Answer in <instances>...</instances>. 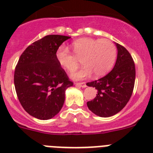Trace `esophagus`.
Segmentation results:
<instances>
[{
  "label": "esophagus",
  "instance_id": "1",
  "mask_svg": "<svg viewBox=\"0 0 153 153\" xmlns=\"http://www.w3.org/2000/svg\"><path fill=\"white\" fill-rule=\"evenodd\" d=\"M76 86H81V87H83V88L86 87V83H84V82H81V83H76Z\"/></svg>",
  "mask_w": 153,
  "mask_h": 153
}]
</instances>
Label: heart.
<instances>
[{
    "label": "heart",
    "mask_w": 153,
    "mask_h": 153,
    "mask_svg": "<svg viewBox=\"0 0 153 153\" xmlns=\"http://www.w3.org/2000/svg\"><path fill=\"white\" fill-rule=\"evenodd\" d=\"M117 50L111 40L107 39L80 38L73 43V52L61 46L56 52V58L60 67L70 73L78 68L81 60L84 67L73 74L75 79L89 77L94 74L96 77L106 75L114 65Z\"/></svg>",
    "instance_id": "heart-1"
}]
</instances>
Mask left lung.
I'll return each mask as SVG.
<instances>
[{
  "mask_svg": "<svg viewBox=\"0 0 153 153\" xmlns=\"http://www.w3.org/2000/svg\"><path fill=\"white\" fill-rule=\"evenodd\" d=\"M118 54L113 70L103 77L87 83L97 90V97L87 102V106L94 114L109 117L121 111L129 102L136 79L135 63L123 46L117 44Z\"/></svg>",
  "mask_w": 153,
  "mask_h": 153,
  "instance_id": "obj_1",
  "label": "left lung"
}]
</instances>
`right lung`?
I'll return each instance as SVG.
<instances>
[{"label": "right lung", "mask_w": 153, "mask_h": 153, "mask_svg": "<svg viewBox=\"0 0 153 153\" xmlns=\"http://www.w3.org/2000/svg\"><path fill=\"white\" fill-rule=\"evenodd\" d=\"M70 36L51 34L33 42L21 55L14 70V86L21 106L39 120H49L63 107L65 91L74 85L56 58Z\"/></svg>", "instance_id": "obj_1"}]
</instances>
